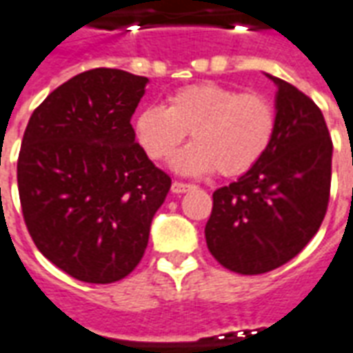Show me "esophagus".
Wrapping results in <instances>:
<instances>
[{"instance_id":"esophagus-1","label":"esophagus","mask_w":353,"mask_h":353,"mask_svg":"<svg viewBox=\"0 0 353 353\" xmlns=\"http://www.w3.org/2000/svg\"><path fill=\"white\" fill-rule=\"evenodd\" d=\"M194 189V185L191 183H183V181H174L172 183V192H176V194H181V192H187Z\"/></svg>"}]
</instances>
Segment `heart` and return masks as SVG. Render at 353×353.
I'll return each instance as SVG.
<instances>
[{
  "instance_id": "heart-1",
  "label": "heart",
  "mask_w": 353,
  "mask_h": 353,
  "mask_svg": "<svg viewBox=\"0 0 353 353\" xmlns=\"http://www.w3.org/2000/svg\"><path fill=\"white\" fill-rule=\"evenodd\" d=\"M189 132L194 143L177 154L174 168L242 176L272 143L276 108L265 94L199 83L170 94L166 108L147 105L134 117L136 139L153 161L170 159Z\"/></svg>"
}]
</instances>
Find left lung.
Instances as JSON below:
<instances>
[{
    "label": "left lung",
    "mask_w": 353,
    "mask_h": 353,
    "mask_svg": "<svg viewBox=\"0 0 353 353\" xmlns=\"http://www.w3.org/2000/svg\"><path fill=\"white\" fill-rule=\"evenodd\" d=\"M270 77V75H268ZM270 147L238 181L214 192L206 244L232 272L253 276L285 265L325 217L333 141L321 109L278 77Z\"/></svg>",
    "instance_id": "1"
}]
</instances>
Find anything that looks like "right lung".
Here are the masks:
<instances>
[{"label":"right lung","mask_w":353,"mask_h":353,"mask_svg":"<svg viewBox=\"0 0 353 353\" xmlns=\"http://www.w3.org/2000/svg\"><path fill=\"white\" fill-rule=\"evenodd\" d=\"M147 77L96 68L30 117L17 164L28 232L54 266L87 283L126 278L143 257L172 179L147 159L130 119Z\"/></svg>","instance_id":"add662e5"}]
</instances>
